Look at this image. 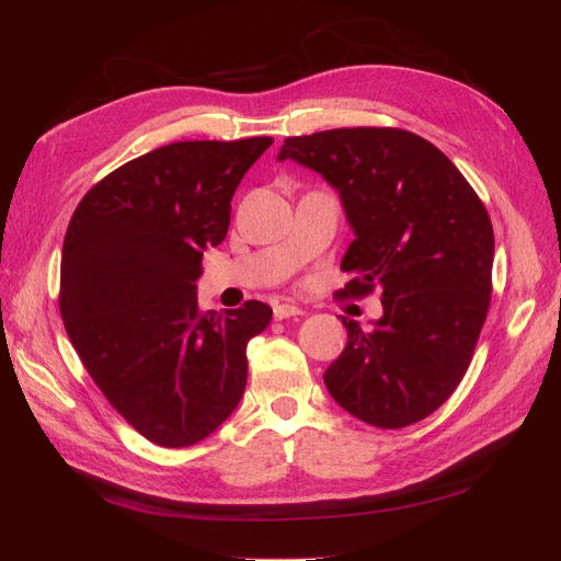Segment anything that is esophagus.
I'll list each match as a JSON object with an SVG mask.
<instances>
[{
    "label": "esophagus",
    "mask_w": 561,
    "mask_h": 561,
    "mask_svg": "<svg viewBox=\"0 0 561 561\" xmlns=\"http://www.w3.org/2000/svg\"><path fill=\"white\" fill-rule=\"evenodd\" d=\"M295 316H304V311L295 304H276L274 307V318L276 320H285V318H295Z\"/></svg>",
    "instance_id": "34e87169"
}]
</instances>
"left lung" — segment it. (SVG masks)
<instances>
[{"label": "left lung", "instance_id": "left-lung-1", "mask_svg": "<svg viewBox=\"0 0 561 561\" xmlns=\"http://www.w3.org/2000/svg\"><path fill=\"white\" fill-rule=\"evenodd\" d=\"M280 161L313 168L342 196L355 241L344 297L381 290L369 332L344 320L348 344L325 386L377 428L426 419L461 383L491 301L494 229L461 171L402 128H332L285 138Z\"/></svg>", "mask_w": 561, "mask_h": 561}]
</instances>
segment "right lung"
Here are the masks:
<instances>
[{"label":"right lung","instance_id":"add662e5","mask_svg":"<svg viewBox=\"0 0 561 561\" xmlns=\"http://www.w3.org/2000/svg\"><path fill=\"white\" fill-rule=\"evenodd\" d=\"M274 138L186 140L118 165L79 201L60 260V316L103 396L161 447L208 437L241 402L248 342L271 307L201 311L203 250L225 241L236 186Z\"/></svg>","mask_w":561,"mask_h":561}]
</instances>
